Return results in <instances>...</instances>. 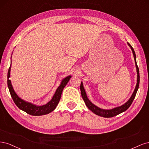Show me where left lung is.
<instances>
[{"label": "left lung", "mask_w": 149, "mask_h": 149, "mask_svg": "<svg viewBox=\"0 0 149 149\" xmlns=\"http://www.w3.org/2000/svg\"><path fill=\"white\" fill-rule=\"evenodd\" d=\"M127 45L129 46V47L131 49V50L132 51V53L134 55V60H135V64H136V71H137V84L136 86V88L134 89V91L132 94V96H130L129 98V100L124 103V104L122 106H118V107H116L114 108H112V109H101V108L97 107V106L94 105L93 103L91 102V101H89L88 99L86 93L85 91V89L84 88L83 83L81 82L80 85V89H81V96L83 99V100L86 104V105L88 107V109L91 111L93 113L95 114L100 116L101 117H103V118H112V117L116 116L117 115H118L122 112H123L127 110L128 108L131 105V104L132 103L135 97H136V93L137 92V90L139 89V81H140V76H139V68L137 65V62H136V53H135V52L134 50V48L132 47L130 45V43L127 42Z\"/></svg>", "instance_id": "left-lung-1"}]
</instances>
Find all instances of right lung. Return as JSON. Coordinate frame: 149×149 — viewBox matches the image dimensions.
I'll list each match as a JSON object with an SVG mask.
<instances>
[{"mask_svg":"<svg viewBox=\"0 0 149 149\" xmlns=\"http://www.w3.org/2000/svg\"><path fill=\"white\" fill-rule=\"evenodd\" d=\"M11 65L12 61L7 74V85L8 89H9L11 97H12L13 102H15L16 106L19 107L20 109L25 111L27 114L31 116L45 115L49 114V112H52L53 110H55L58 102H59L60 100L63 90L66 84L68 83L70 78H71V76H68L66 78L63 79V80L61 81L60 85L56 89L55 93L54 94V95L50 101L48 102L46 104H44L42 106H37L36 104H34L22 100V99H21L17 95V93L14 91L11 83V81L9 79V78L10 77Z\"/></svg>","mask_w":149,"mask_h":149,"instance_id":"right-lung-1","label":"right lung"}]
</instances>
